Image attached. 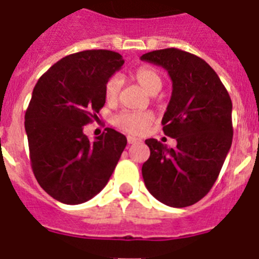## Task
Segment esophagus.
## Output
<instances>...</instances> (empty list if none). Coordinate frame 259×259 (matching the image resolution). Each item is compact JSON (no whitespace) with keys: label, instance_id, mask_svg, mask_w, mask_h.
Wrapping results in <instances>:
<instances>
[{"label":"esophagus","instance_id":"obj_1","mask_svg":"<svg viewBox=\"0 0 259 259\" xmlns=\"http://www.w3.org/2000/svg\"><path fill=\"white\" fill-rule=\"evenodd\" d=\"M127 141H128V144H139V143H141L140 139H136V137H132V136H128L127 137Z\"/></svg>","mask_w":259,"mask_h":259}]
</instances>
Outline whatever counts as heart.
I'll use <instances>...</instances> for the list:
<instances>
[{
	"label": "heart",
	"instance_id": "heart-1",
	"mask_svg": "<svg viewBox=\"0 0 259 259\" xmlns=\"http://www.w3.org/2000/svg\"><path fill=\"white\" fill-rule=\"evenodd\" d=\"M134 79L139 85L149 93L155 95L162 88V77L154 67L150 66H141L134 72ZM122 88V80L118 76L110 77L105 85V97L109 102L116 101ZM153 116L146 111H131L123 110L120 113L113 116V124L119 130L131 135H141L149 128Z\"/></svg>",
	"mask_w": 259,
	"mask_h": 259
}]
</instances>
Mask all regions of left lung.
I'll use <instances>...</instances> for the list:
<instances>
[{"instance_id": "1", "label": "left lung", "mask_w": 259, "mask_h": 259, "mask_svg": "<svg viewBox=\"0 0 259 259\" xmlns=\"http://www.w3.org/2000/svg\"><path fill=\"white\" fill-rule=\"evenodd\" d=\"M161 66L172 80L162 118L163 132L176 140L167 148L148 139L150 157L143 164L144 183L167 206H191L205 197L218 178L232 144V101L214 70L200 57L168 48L140 57Z\"/></svg>"}]
</instances>
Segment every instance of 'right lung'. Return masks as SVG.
Wrapping results in <instances>:
<instances>
[{
	"mask_svg": "<svg viewBox=\"0 0 259 259\" xmlns=\"http://www.w3.org/2000/svg\"><path fill=\"white\" fill-rule=\"evenodd\" d=\"M123 63L119 53L84 50L54 63L33 88L24 116L29 159L41 188L59 202L77 205L100 193L127 145L113 128L95 141L83 132Z\"/></svg>",
	"mask_w": 259,
	"mask_h": 259,
	"instance_id": "1",
	"label": "right lung"
}]
</instances>
